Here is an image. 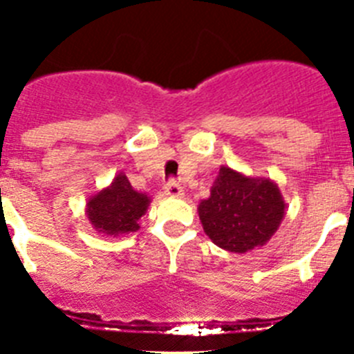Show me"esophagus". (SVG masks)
<instances>
[{"label": "esophagus", "mask_w": 354, "mask_h": 354, "mask_svg": "<svg viewBox=\"0 0 354 354\" xmlns=\"http://www.w3.org/2000/svg\"><path fill=\"white\" fill-rule=\"evenodd\" d=\"M164 192H166V196L180 197L183 196V188H181V185L176 180H169L166 183V187H164Z\"/></svg>", "instance_id": "1"}]
</instances>
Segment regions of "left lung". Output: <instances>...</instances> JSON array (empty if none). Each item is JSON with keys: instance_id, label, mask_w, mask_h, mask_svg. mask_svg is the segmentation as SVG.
Wrapping results in <instances>:
<instances>
[{"instance_id": "8db88e82", "label": "left lung", "mask_w": 354, "mask_h": 354, "mask_svg": "<svg viewBox=\"0 0 354 354\" xmlns=\"http://www.w3.org/2000/svg\"><path fill=\"white\" fill-rule=\"evenodd\" d=\"M285 214L279 188L270 180H255L222 167L209 199L199 204L204 232L227 252L246 253L262 246Z\"/></svg>"}]
</instances>
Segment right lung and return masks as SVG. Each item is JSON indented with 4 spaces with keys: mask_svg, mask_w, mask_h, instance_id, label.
<instances>
[{
    "mask_svg": "<svg viewBox=\"0 0 354 354\" xmlns=\"http://www.w3.org/2000/svg\"><path fill=\"white\" fill-rule=\"evenodd\" d=\"M148 203L150 199L136 192L125 174H118L110 188H104L88 201L87 214L92 225L102 234L118 236L136 232Z\"/></svg>",
    "mask_w": 354,
    "mask_h": 354,
    "instance_id": "obj_1",
    "label": "right lung"
}]
</instances>
